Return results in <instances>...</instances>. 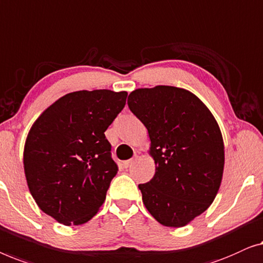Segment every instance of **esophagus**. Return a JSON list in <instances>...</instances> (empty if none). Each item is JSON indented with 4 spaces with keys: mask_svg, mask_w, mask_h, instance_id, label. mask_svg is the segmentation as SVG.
Returning <instances> with one entry per match:
<instances>
[{
    "mask_svg": "<svg viewBox=\"0 0 263 263\" xmlns=\"http://www.w3.org/2000/svg\"><path fill=\"white\" fill-rule=\"evenodd\" d=\"M133 162H135V160H128V161H125L124 163H123L124 168H128V167H131V165L133 164Z\"/></svg>",
    "mask_w": 263,
    "mask_h": 263,
    "instance_id": "1",
    "label": "esophagus"
}]
</instances>
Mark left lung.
<instances>
[{"label": "left lung", "instance_id": "1", "mask_svg": "<svg viewBox=\"0 0 263 263\" xmlns=\"http://www.w3.org/2000/svg\"><path fill=\"white\" fill-rule=\"evenodd\" d=\"M131 112L146 127L156 172L139 184L151 216L181 228L209 209L224 172V142L213 114L183 88H139L128 95Z\"/></svg>", "mask_w": 263, "mask_h": 263}]
</instances>
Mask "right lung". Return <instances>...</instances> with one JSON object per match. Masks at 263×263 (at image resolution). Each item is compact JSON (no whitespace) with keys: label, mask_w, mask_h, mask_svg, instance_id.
<instances>
[{"label":"right lung","mask_w":263,"mask_h":263,"mask_svg":"<svg viewBox=\"0 0 263 263\" xmlns=\"http://www.w3.org/2000/svg\"><path fill=\"white\" fill-rule=\"evenodd\" d=\"M126 91L69 93L32 125L24 149L28 190L39 209L64 225L90 220L118 173L106 139L126 103Z\"/></svg>","instance_id":"add662e5"}]
</instances>
